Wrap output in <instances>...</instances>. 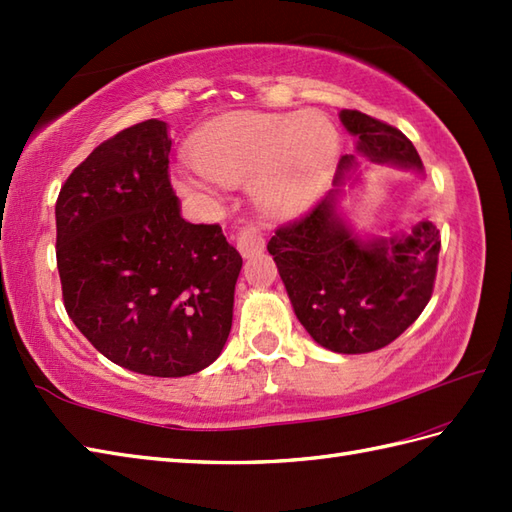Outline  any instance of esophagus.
<instances>
[{
  "label": "esophagus",
  "mask_w": 512,
  "mask_h": 512,
  "mask_svg": "<svg viewBox=\"0 0 512 512\" xmlns=\"http://www.w3.org/2000/svg\"><path fill=\"white\" fill-rule=\"evenodd\" d=\"M237 250L242 253V257H253L259 250H264V235L257 226H246L239 231L237 235Z\"/></svg>",
  "instance_id": "obj_1"
}]
</instances>
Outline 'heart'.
<instances>
[{
  "instance_id": "b5f03b06",
  "label": "heart",
  "mask_w": 512,
  "mask_h": 512,
  "mask_svg": "<svg viewBox=\"0 0 512 512\" xmlns=\"http://www.w3.org/2000/svg\"><path fill=\"white\" fill-rule=\"evenodd\" d=\"M339 154V132L321 114L246 112L202 136L193 162L206 180L178 178L184 191L211 193V180L237 187L253 177V195L268 215L299 213Z\"/></svg>"
}]
</instances>
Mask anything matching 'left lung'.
<instances>
[{
  "mask_svg": "<svg viewBox=\"0 0 512 512\" xmlns=\"http://www.w3.org/2000/svg\"><path fill=\"white\" fill-rule=\"evenodd\" d=\"M339 118L356 138V154L339 160L334 187L321 202L270 237L268 253L312 339L330 352L365 354L398 339L429 303L440 231L427 220L389 237L365 239L354 231L341 200L345 184L361 180L356 158L416 173L422 160L396 127L356 110Z\"/></svg>",
  "mask_w": 512,
  "mask_h": 512,
  "instance_id": "obj_1",
  "label": "left lung"
}]
</instances>
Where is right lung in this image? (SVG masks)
<instances>
[{"instance_id": "1", "label": "right lung", "mask_w": 512, "mask_h": 512, "mask_svg": "<svg viewBox=\"0 0 512 512\" xmlns=\"http://www.w3.org/2000/svg\"><path fill=\"white\" fill-rule=\"evenodd\" d=\"M167 123L105 140L61 187L63 303L96 350L129 372L178 378L222 354L242 257L220 224H191L169 180Z\"/></svg>"}]
</instances>
